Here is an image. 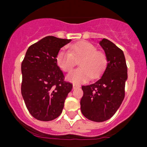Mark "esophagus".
Wrapping results in <instances>:
<instances>
[{"instance_id": "esophagus-1", "label": "esophagus", "mask_w": 147, "mask_h": 147, "mask_svg": "<svg viewBox=\"0 0 147 147\" xmlns=\"http://www.w3.org/2000/svg\"><path fill=\"white\" fill-rule=\"evenodd\" d=\"M73 88H74V89H75V88H80V85H79V84H73Z\"/></svg>"}]
</instances>
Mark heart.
I'll list each match as a JSON object with an SVG mask.
<instances>
[{
    "mask_svg": "<svg viewBox=\"0 0 147 147\" xmlns=\"http://www.w3.org/2000/svg\"><path fill=\"white\" fill-rule=\"evenodd\" d=\"M76 61H79L80 67L67 76L69 81L76 83L86 82L90 76L98 77L107 64L106 54L102 51L96 50L93 44L86 41L71 45L68 51L61 49L56 57L57 64L65 72L72 71Z\"/></svg>",
    "mask_w": 147,
    "mask_h": 147,
    "instance_id": "1",
    "label": "heart"
}]
</instances>
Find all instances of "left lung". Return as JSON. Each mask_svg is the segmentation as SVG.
<instances>
[{"label": "left lung", "mask_w": 147, "mask_h": 147, "mask_svg": "<svg viewBox=\"0 0 147 147\" xmlns=\"http://www.w3.org/2000/svg\"><path fill=\"white\" fill-rule=\"evenodd\" d=\"M107 58L106 68L93 84L82 86V113L93 121L102 122L112 117L125 96L127 67L124 52L113 42L102 39L99 42Z\"/></svg>", "instance_id": "1"}]
</instances>
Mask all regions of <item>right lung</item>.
<instances>
[{
	"instance_id": "add662e5",
	"label": "right lung",
	"mask_w": 147,
	"mask_h": 147,
	"mask_svg": "<svg viewBox=\"0 0 147 147\" xmlns=\"http://www.w3.org/2000/svg\"><path fill=\"white\" fill-rule=\"evenodd\" d=\"M71 40L48 36L29 46L21 64V93L30 114L49 121L62 113L73 85L65 81L56 62L62 47Z\"/></svg>"
}]
</instances>
